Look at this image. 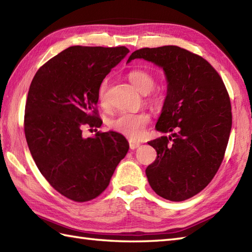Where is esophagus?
<instances>
[{
	"instance_id": "34e87169",
	"label": "esophagus",
	"mask_w": 252,
	"mask_h": 252,
	"mask_svg": "<svg viewBox=\"0 0 252 252\" xmlns=\"http://www.w3.org/2000/svg\"><path fill=\"white\" fill-rule=\"evenodd\" d=\"M129 145H130L131 149H136L137 147H140L141 143L137 142V141H134V140H130L129 141Z\"/></svg>"
}]
</instances>
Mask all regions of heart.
<instances>
[{
    "label": "heart",
    "instance_id": "b5f03b06",
    "mask_svg": "<svg viewBox=\"0 0 252 252\" xmlns=\"http://www.w3.org/2000/svg\"><path fill=\"white\" fill-rule=\"evenodd\" d=\"M127 79L137 91L146 95V101L152 107H159L163 103V95L155 91V78L151 72L144 69H133L127 73ZM108 79H103L97 89V99L101 107L108 103ZM151 121V117L144 111L141 112H121L109 121V127L120 134L130 138H138Z\"/></svg>",
    "mask_w": 252,
    "mask_h": 252
}]
</instances>
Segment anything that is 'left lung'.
I'll return each instance as SVG.
<instances>
[{"label": "left lung", "mask_w": 252, "mask_h": 252, "mask_svg": "<svg viewBox=\"0 0 252 252\" xmlns=\"http://www.w3.org/2000/svg\"><path fill=\"white\" fill-rule=\"evenodd\" d=\"M143 58L161 67L167 97L156 129L171 133L148 142L157 158L146 168L157 195L183 201L215 178L232 129L231 100L220 74L205 58L175 45L133 52L127 63Z\"/></svg>", "instance_id": "obj_1"}]
</instances>
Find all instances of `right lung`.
<instances>
[{
	"label": "right lung",
	"instance_id": "right-lung-1",
	"mask_svg": "<svg viewBox=\"0 0 252 252\" xmlns=\"http://www.w3.org/2000/svg\"><path fill=\"white\" fill-rule=\"evenodd\" d=\"M126 46H70L40 67L25 108V135L37 169L60 194L77 202L92 200L107 186L129 151L119 133L96 132L97 89L126 57Z\"/></svg>",
	"mask_w": 252,
	"mask_h": 252
}]
</instances>
